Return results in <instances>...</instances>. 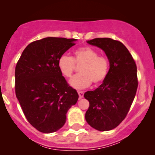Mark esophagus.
<instances>
[{
    "label": "esophagus",
    "mask_w": 155,
    "mask_h": 155,
    "mask_svg": "<svg viewBox=\"0 0 155 155\" xmlns=\"http://www.w3.org/2000/svg\"><path fill=\"white\" fill-rule=\"evenodd\" d=\"M78 94H79V99L82 98V97H84V92L82 91H78Z\"/></svg>",
    "instance_id": "1"
}]
</instances>
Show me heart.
<instances>
[{
    "label": "heart",
    "instance_id": "b5f03b06",
    "mask_svg": "<svg viewBox=\"0 0 155 155\" xmlns=\"http://www.w3.org/2000/svg\"><path fill=\"white\" fill-rule=\"evenodd\" d=\"M81 65L79 73L70 80V85L76 89L87 87L93 82L95 84L104 81L108 75L109 63L106 57L98 55V52L91 47H84L76 49L74 58L63 54L58 60L60 71L66 78H70L76 65Z\"/></svg>",
    "mask_w": 155,
    "mask_h": 155
}]
</instances>
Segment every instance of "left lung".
Here are the masks:
<instances>
[{"label": "left lung", "mask_w": 155, "mask_h": 155, "mask_svg": "<svg viewBox=\"0 0 155 155\" xmlns=\"http://www.w3.org/2000/svg\"><path fill=\"white\" fill-rule=\"evenodd\" d=\"M87 42L104 51L110 68L102 84L84 95L90 102L85 120L97 130H111L124 120L134 100L138 88L137 67L128 49L120 41L97 38Z\"/></svg>", "instance_id": "1"}]
</instances>
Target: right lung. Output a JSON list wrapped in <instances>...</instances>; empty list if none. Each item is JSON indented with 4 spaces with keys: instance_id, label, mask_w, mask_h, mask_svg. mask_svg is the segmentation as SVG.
<instances>
[{
    "instance_id": "1",
    "label": "right lung",
    "mask_w": 155,
    "mask_h": 155,
    "mask_svg": "<svg viewBox=\"0 0 155 155\" xmlns=\"http://www.w3.org/2000/svg\"><path fill=\"white\" fill-rule=\"evenodd\" d=\"M76 39L47 37L22 51L15 68V92L30 124L44 133H54L66 122V114L79 98L62 76L58 60Z\"/></svg>"
}]
</instances>
